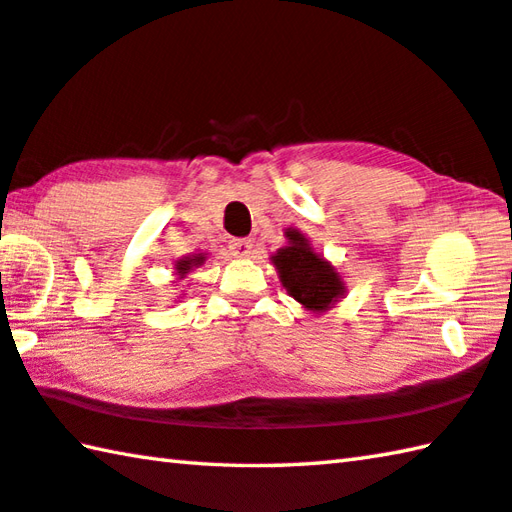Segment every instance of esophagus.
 I'll list each match as a JSON object with an SVG mask.
<instances>
[{"label":"esophagus","mask_w":512,"mask_h":512,"mask_svg":"<svg viewBox=\"0 0 512 512\" xmlns=\"http://www.w3.org/2000/svg\"><path fill=\"white\" fill-rule=\"evenodd\" d=\"M230 253L237 257H248L253 253V241L250 239H230Z\"/></svg>","instance_id":"obj_1"}]
</instances>
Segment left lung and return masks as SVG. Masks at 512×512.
<instances>
[{
    "instance_id": "1",
    "label": "left lung",
    "mask_w": 512,
    "mask_h": 512,
    "mask_svg": "<svg viewBox=\"0 0 512 512\" xmlns=\"http://www.w3.org/2000/svg\"><path fill=\"white\" fill-rule=\"evenodd\" d=\"M286 237L288 246L277 250L273 264L288 295L309 311H327L345 293L340 275L318 253H313L302 232L288 228Z\"/></svg>"
}]
</instances>
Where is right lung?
<instances>
[{"mask_svg":"<svg viewBox=\"0 0 512 512\" xmlns=\"http://www.w3.org/2000/svg\"><path fill=\"white\" fill-rule=\"evenodd\" d=\"M203 255H192V257H185V259H181V262H176V271H179V275H185V273H190V268L192 266H199V264H203Z\"/></svg>","mask_w":512,"mask_h":512,"instance_id":"obj_1","label":"right lung"}]
</instances>
